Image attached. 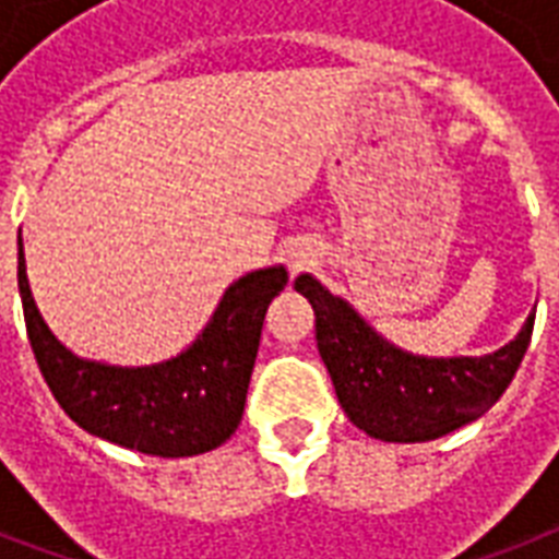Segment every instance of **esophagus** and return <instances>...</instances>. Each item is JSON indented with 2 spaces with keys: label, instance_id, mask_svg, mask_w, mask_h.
Returning a JSON list of instances; mask_svg holds the SVG:
<instances>
[{
  "label": "esophagus",
  "instance_id": "1",
  "mask_svg": "<svg viewBox=\"0 0 559 559\" xmlns=\"http://www.w3.org/2000/svg\"><path fill=\"white\" fill-rule=\"evenodd\" d=\"M285 262H288V271H292V276H297V274H302V271H309V267L318 262V253L309 248H292L288 250V259H285Z\"/></svg>",
  "mask_w": 559,
  "mask_h": 559
}]
</instances>
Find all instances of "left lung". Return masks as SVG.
Masks as SVG:
<instances>
[{
    "label": "left lung",
    "instance_id": "obj_1",
    "mask_svg": "<svg viewBox=\"0 0 559 559\" xmlns=\"http://www.w3.org/2000/svg\"><path fill=\"white\" fill-rule=\"evenodd\" d=\"M294 288L314 309V338L344 414L388 443H426L473 423L499 402L531 344L534 314L516 338L481 358H426L393 347L311 274Z\"/></svg>",
    "mask_w": 559,
    "mask_h": 559
}]
</instances>
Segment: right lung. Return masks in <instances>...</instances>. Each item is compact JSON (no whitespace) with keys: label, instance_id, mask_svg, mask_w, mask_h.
I'll use <instances>...</instances> for the list:
<instances>
[{"label":"right lung","instance_id":"right-lung-1","mask_svg":"<svg viewBox=\"0 0 559 559\" xmlns=\"http://www.w3.org/2000/svg\"><path fill=\"white\" fill-rule=\"evenodd\" d=\"M16 245V283L34 358L72 423L157 457L201 455L239 428L265 311L288 283L283 265L233 283L198 341L177 358L151 367H114L78 358L51 335L28 288L23 239Z\"/></svg>","mask_w":559,"mask_h":559}]
</instances>
